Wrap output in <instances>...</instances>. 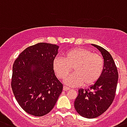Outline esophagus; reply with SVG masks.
I'll list each match as a JSON object with an SVG mask.
<instances>
[{"label":"esophagus","instance_id":"34e87169","mask_svg":"<svg viewBox=\"0 0 127 127\" xmlns=\"http://www.w3.org/2000/svg\"><path fill=\"white\" fill-rule=\"evenodd\" d=\"M70 90V88L68 87H66V86H64L63 87V90L64 91H67V90Z\"/></svg>","mask_w":127,"mask_h":127}]
</instances>
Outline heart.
<instances>
[{"mask_svg": "<svg viewBox=\"0 0 127 127\" xmlns=\"http://www.w3.org/2000/svg\"><path fill=\"white\" fill-rule=\"evenodd\" d=\"M72 67L74 73L66 77L64 83L72 87L83 84L88 87L95 83L101 76L104 60L101 55L88 49L75 48L64 52L63 58L55 57L53 61V69L60 79L65 78Z\"/></svg>", "mask_w": 127, "mask_h": 127, "instance_id": "obj_1", "label": "heart"}]
</instances>
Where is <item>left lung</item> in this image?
Returning a JSON list of instances; mask_svg holds the SVG:
<instances>
[{"label": "left lung", "instance_id": "obj_1", "mask_svg": "<svg viewBox=\"0 0 127 127\" xmlns=\"http://www.w3.org/2000/svg\"><path fill=\"white\" fill-rule=\"evenodd\" d=\"M97 48L104 59V69L97 81L88 89H79L78 95L74 101L75 110L84 118H97L112 103L118 81V72L112 55L100 46L92 44Z\"/></svg>", "mask_w": 127, "mask_h": 127}]
</instances>
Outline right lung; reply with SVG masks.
Instances as JSON below:
<instances>
[{"mask_svg": "<svg viewBox=\"0 0 127 127\" xmlns=\"http://www.w3.org/2000/svg\"><path fill=\"white\" fill-rule=\"evenodd\" d=\"M59 46L40 42L26 48L13 65L11 88L19 105L34 116L48 114L63 86L55 75L53 61Z\"/></svg>", "mask_w": 127, "mask_h": 127, "instance_id": "right-lung-1", "label": "right lung"}]
</instances>
